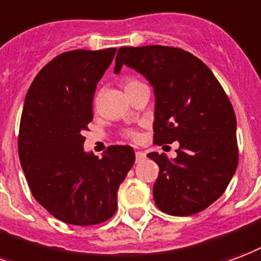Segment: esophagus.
<instances>
[{"mask_svg":"<svg viewBox=\"0 0 261 261\" xmlns=\"http://www.w3.org/2000/svg\"><path fill=\"white\" fill-rule=\"evenodd\" d=\"M136 159L137 162H141V160L145 159V153L144 152H141V150H137L136 152Z\"/></svg>","mask_w":261,"mask_h":261,"instance_id":"esophagus-1","label":"esophagus"}]
</instances>
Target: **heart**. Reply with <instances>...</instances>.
<instances>
[{"label":"heart","instance_id":"1","mask_svg":"<svg viewBox=\"0 0 261 261\" xmlns=\"http://www.w3.org/2000/svg\"><path fill=\"white\" fill-rule=\"evenodd\" d=\"M138 84H142V83H140L138 80H136V79H125L124 80L125 90H128V88H131V87L138 86ZM125 136L130 137V138H137V137H138V134H137L134 130H127L125 131Z\"/></svg>","mask_w":261,"mask_h":261}]
</instances>
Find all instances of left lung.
I'll return each mask as SVG.
<instances>
[{
  "label": "left lung",
  "mask_w": 261,
  "mask_h": 261,
  "mask_svg": "<svg viewBox=\"0 0 261 261\" xmlns=\"http://www.w3.org/2000/svg\"><path fill=\"white\" fill-rule=\"evenodd\" d=\"M123 65L153 87V142L179 144L174 160L148 153L159 166L156 206L171 216L199 213L224 194L238 166L237 119L228 96L209 67L181 48L121 47L116 74Z\"/></svg>",
  "instance_id": "1"
}]
</instances>
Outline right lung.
Here are the masks:
<instances>
[{"label":"right lung","instance_id":"right-lung-1","mask_svg":"<svg viewBox=\"0 0 261 261\" xmlns=\"http://www.w3.org/2000/svg\"><path fill=\"white\" fill-rule=\"evenodd\" d=\"M116 48L63 52L38 71L23 105L17 149L34 199L73 225L103 223L117 209V190L136 162L128 145L101 159L84 152L96 84Z\"/></svg>","mask_w":261,"mask_h":261}]
</instances>
